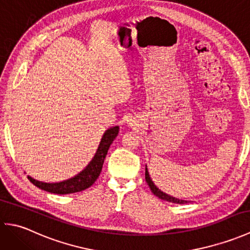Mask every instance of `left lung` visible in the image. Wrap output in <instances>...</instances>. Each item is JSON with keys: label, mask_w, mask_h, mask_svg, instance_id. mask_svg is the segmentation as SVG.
<instances>
[{"label": "left lung", "mask_w": 250, "mask_h": 250, "mask_svg": "<svg viewBox=\"0 0 250 250\" xmlns=\"http://www.w3.org/2000/svg\"><path fill=\"white\" fill-rule=\"evenodd\" d=\"M145 179H146V183L148 184V186H149L151 192L155 194L156 196H158L159 199L164 200V201H167V202H171V203H177V204H186V203H188V201L179 200V199L174 198V196H171V195H168L167 193L162 192V191L159 189L155 184H153V182H152L150 176H149V173H148V171H147V167L145 168Z\"/></svg>", "instance_id": "1"}]
</instances>
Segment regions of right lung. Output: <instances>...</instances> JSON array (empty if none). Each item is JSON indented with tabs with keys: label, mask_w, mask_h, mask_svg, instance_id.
<instances>
[{
	"label": "right lung",
	"mask_w": 250,
	"mask_h": 250,
	"mask_svg": "<svg viewBox=\"0 0 250 250\" xmlns=\"http://www.w3.org/2000/svg\"><path fill=\"white\" fill-rule=\"evenodd\" d=\"M119 128L118 126H114L109 130L105 132V134L102 137V141L100 143V146L98 148V151L93 157L92 161L89 163V166L83 169V172L79 173L77 176L73 177L65 182L56 183V184H47L42 183L39 180H35L28 177L30 182L35 185L37 188L43 189L47 192L56 193V194H70L75 193L83 191L84 189L89 188L90 186L94 184L95 180L100 176L101 171H102L103 163L105 160V157L107 155V151L111 145V143L114 142L116 136L118 135Z\"/></svg>",
	"instance_id": "1"
}]
</instances>
